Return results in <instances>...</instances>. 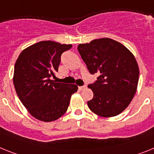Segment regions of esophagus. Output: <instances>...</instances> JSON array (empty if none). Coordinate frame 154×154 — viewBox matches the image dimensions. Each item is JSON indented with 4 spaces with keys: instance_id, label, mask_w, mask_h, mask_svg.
Wrapping results in <instances>:
<instances>
[{
    "instance_id": "obj_1",
    "label": "esophagus",
    "mask_w": 154,
    "mask_h": 154,
    "mask_svg": "<svg viewBox=\"0 0 154 154\" xmlns=\"http://www.w3.org/2000/svg\"><path fill=\"white\" fill-rule=\"evenodd\" d=\"M86 87H87L86 85H82V86H79V90H83V89H86Z\"/></svg>"
}]
</instances>
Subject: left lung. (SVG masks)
<instances>
[{
	"instance_id": "8db88e82",
	"label": "left lung",
	"mask_w": 154,
	"mask_h": 154,
	"mask_svg": "<svg viewBox=\"0 0 154 154\" xmlns=\"http://www.w3.org/2000/svg\"><path fill=\"white\" fill-rule=\"evenodd\" d=\"M78 51L91 74L99 76L88 85L93 98L87 104L92 112L102 117H112L126 109L138 85V64L135 57L119 42L99 38L79 44Z\"/></svg>"
}]
</instances>
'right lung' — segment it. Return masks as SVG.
Instances as JSON below:
<instances>
[{"label": "right lung", "instance_id": "right-lung-1", "mask_svg": "<svg viewBox=\"0 0 154 154\" xmlns=\"http://www.w3.org/2000/svg\"><path fill=\"white\" fill-rule=\"evenodd\" d=\"M72 47L42 41L23 50L16 61L13 82L17 95L38 120L51 122L60 118L67 111L72 95L78 90L75 84L51 80L58 72L62 54Z\"/></svg>", "mask_w": 154, "mask_h": 154}]
</instances>
